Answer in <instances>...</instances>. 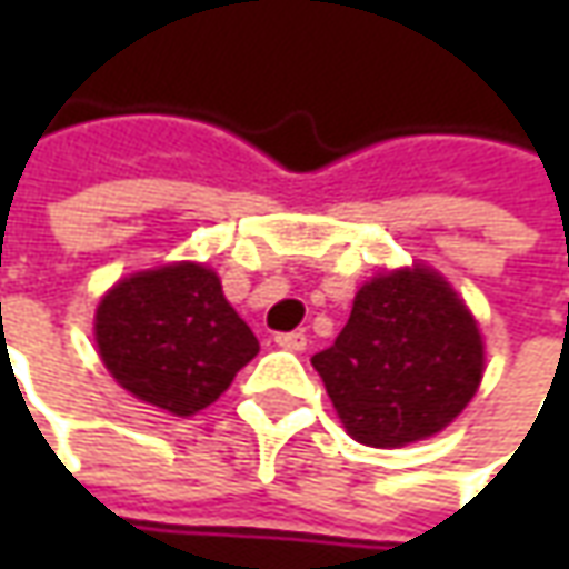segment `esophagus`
Segmentation results:
<instances>
[{
	"label": "esophagus",
	"mask_w": 569,
	"mask_h": 569,
	"mask_svg": "<svg viewBox=\"0 0 569 569\" xmlns=\"http://www.w3.org/2000/svg\"><path fill=\"white\" fill-rule=\"evenodd\" d=\"M274 345L284 348V351H303V348H307V336H303V332H278V336H274Z\"/></svg>",
	"instance_id": "esophagus-1"
}]
</instances>
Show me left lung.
Instances as JSON below:
<instances>
[{"mask_svg": "<svg viewBox=\"0 0 569 569\" xmlns=\"http://www.w3.org/2000/svg\"><path fill=\"white\" fill-rule=\"evenodd\" d=\"M313 367L345 430L392 449L440 433L471 402L485 341L443 274L415 266L370 278Z\"/></svg>", "mask_w": 569, "mask_h": 569, "instance_id": "8db88e82", "label": "left lung"}]
</instances>
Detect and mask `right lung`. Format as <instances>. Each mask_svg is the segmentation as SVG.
<instances>
[{"label":"right lung","instance_id":"obj_1","mask_svg":"<svg viewBox=\"0 0 569 569\" xmlns=\"http://www.w3.org/2000/svg\"><path fill=\"white\" fill-rule=\"evenodd\" d=\"M94 339L103 367L126 392L189 418L228 389L259 351L218 274L170 262L117 281L100 297Z\"/></svg>","mask_w":569,"mask_h":569}]
</instances>
